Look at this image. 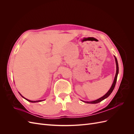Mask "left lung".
I'll list each match as a JSON object with an SVG mask.
<instances>
[{"mask_svg": "<svg viewBox=\"0 0 134 134\" xmlns=\"http://www.w3.org/2000/svg\"><path fill=\"white\" fill-rule=\"evenodd\" d=\"M114 57H115V62H116V75H115V78H114V80H113V83L112 84V86L111 87L110 89H109V91L103 97H100V98H99L98 99H96L95 100H93V101H90V102H89V101H84V100H82L83 102H86L87 103H91V104L98 103L101 102L102 100H104V99L107 98V97L111 94V93L112 92V91H113V90H114V88H115V85H116V81H117V75H118V74H119V64H118V62H117V60L116 58L115 57V56H114Z\"/></svg>", "mask_w": 134, "mask_h": 134, "instance_id": "obj_1", "label": "left lung"}]
</instances>
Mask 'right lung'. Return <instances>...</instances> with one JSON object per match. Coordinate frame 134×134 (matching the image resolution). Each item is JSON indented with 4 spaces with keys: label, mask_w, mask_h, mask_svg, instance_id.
<instances>
[{
    "label": "right lung",
    "mask_w": 134,
    "mask_h": 134,
    "mask_svg": "<svg viewBox=\"0 0 134 134\" xmlns=\"http://www.w3.org/2000/svg\"><path fill=\"white\" fill-rule=\"evenodd\" d=\"M19 93V94L21 95L23 98H25V99H26L27 101H28V102H32V103H36V102H42V101H43V100H44L45 99H42V100H29V99H27V98H25V97H24L23 96H22V94H21V93H20L19 92H18Z\"/></svg>",
    "instance_id": "right-lung-1"
}]
</instances>
